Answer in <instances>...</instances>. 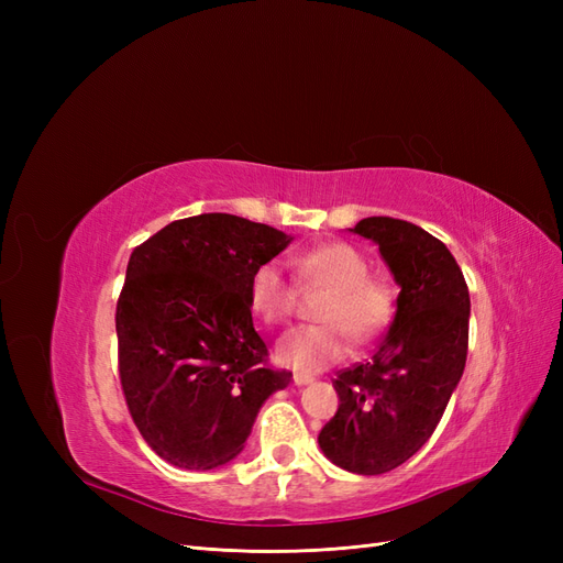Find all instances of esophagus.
Wrapping results in <instances>:
<instances>
[{
    "label": "esophagus",
    "instance_id": "obj_1",
    "mask_svg": "<svg viewBox=\"0 0 563 563\" xmlns=\"http://www.w3.org/2000/svg\"><path fill=\"white\" fill-rule=\"evenodd\" d=\"M314 378L310 376V373H294V383L296 385H310Z\"/></svg>",
    "mask_w": 563,
    "mask_h": 563
}]
</instances>
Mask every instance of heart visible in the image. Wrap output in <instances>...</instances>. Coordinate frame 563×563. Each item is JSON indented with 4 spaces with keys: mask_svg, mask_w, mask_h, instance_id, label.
Segmentation results:
<instances>
[{
    "mask_svg": "<svg viewBox=\"0 0 563 563\" xmlns=\"http://www.w3.org/2000/svg\"><path fill=\"white\" fill-rule=\"evenodd\" d=\"M296 279L305 286H327L317 319L277 343V360L298 371H319L343 360L350 335L360 343L378 338L395 317V291L371 277L362 251L345 242H329L294 255ZM249 305L261 321L277 327L296 310V284L277 261H265L251 272Z\"/></svg>",
    "mask_w": 563,
    "mask_h": 563,
    "instance_id": "obj_1",
    "label": "heart"
}]
</instances>
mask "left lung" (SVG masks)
I'll use <instances>...</instances> for the list:
<instances>
[{"label":"left lung","mask_w":563,"mask_h":563,"mask_svg":"<svg viewBox=\"0 0 563 563\" xmlns=\"http://www.w3.org/2000/svg\"><path fill=\"white\" fill-rule=\"evenodd\" d=\"M352 232L378 244L401 294L376 354L338 371L340 404L319 432V446L347 472L383 474L432 437L463 378L470 291L446 244L422 228L373 216Z\"/></svg>","instance_id":"left-lung-1"}]
</instances>
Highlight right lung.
<instances>
[{
    "mask_svg": "<svg viewBox=\"0 0 563 563\" xmlns=\"http://www.w3.org/2000/svg\"><path fill=\"white\" fill-rule=\"evenodd\" d=\"M288 242L240 216L201 213L133 249L114 312L119 383L166 463H230L263 401L291 383V371L269 366L249 305L251 272Z\"/></svg>",
    "mask_w": 563,
    "mask_h": 563,
    "instance_id": "obj_1",
    "label": "right lung"
}]
</instances>
